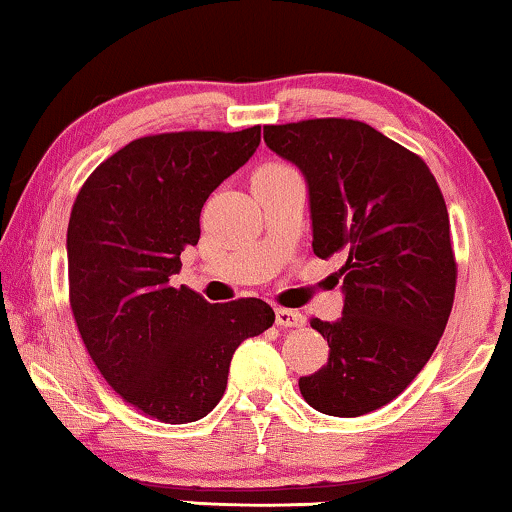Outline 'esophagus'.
<instances>
[{"label": "esophagus", "mask_w": 512, "mask_h": 512, "mask_svg": "<svg viewBox=\"0 0 512 512\" xmlns=\"http://www.w3.org/2000/svg\"><path fill=\"white\" fill-rule=\"evenodd\" d=\"M275 321H277V326H282V328H293V326H303L305 317L298 310H289V307H275Z\"/></svg>", "instance_id": "34e87169"}]
</instances>
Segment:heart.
<instances>
[{"label": "heart", "instance_id": "obj_1", "mask_svg": "<svg viewBox=\"0 0 512 512\" xmlns=\"http://www.w3.org/2000/svg\"><path fill=\"white\" fill-rule=\"evenodd\" d=\"M284 170H289V167H284V165H270V167H263L261 172H284Z\"/></svg>", "mask_w": 512, "mask_h": 512}]
</instances>
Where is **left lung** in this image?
Masks as SVG:
<instances>
[{
    "mask_svg": "<svg viewBox=\"0 0 512 512\" xmlns=\"http://www.w3.org/2000/svg\"><path fill=\"white\" fill-rule=\"evenodd\" d=\"M263 137L307 181L314 254L345 258L342 317L310 321L328 363L300 377V394L324 415H368L415 380L450 319L457 261L443 193L417 153L352 118L265 125Z\"/></svg>",
    "mask_w": 512,
    "mask_h": 512,
    "instance_id": "1",
    "label": "left lung"
}]
</instances>
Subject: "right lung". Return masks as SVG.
I'll return each instance as SVG.
<instances>
[{"mask_svg":"<svg viewBox=\"0 0 512 512\" xmlns=\"http://www.w3.org/2000/svg\"><path fill=\"white\" fill-rule=\"evenodd\" d=\"M261 144L240 132L188 130L139 137L86 179L67 226L69 305L109 387L165 424L214 410L242 340L268 331L258 298L207 303L174 286L181 251L200 240V212Z\"/></svg>","mask_w":512,"mask_h":512,"instance_id":"right-lung-1","label":"right lung"}]
</instances>
